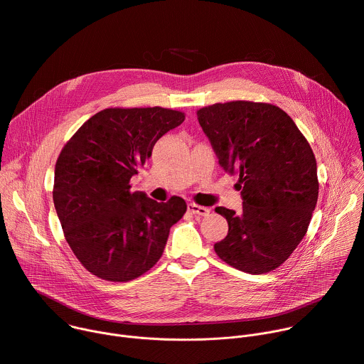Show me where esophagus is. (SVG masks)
I'll return each mask as SVG.
<instances>
[{
    "label": "esophagus",
    "mask_w": 364,
    "mask_h": 364,
    "mask_svg": "<svg viewBox=\"0 0 364 364\" xmlns=\"http://www.w3.org/2000/svg\"><path fill=\"white\" fill-rule=\"evenodd\" d=\"M187 209L191 215H196V216H207L210 213V209L209 207H204V205H198L196 203H188L187 204Z\"/></svg>",
    "instance_id": "1"
}]
</instances>
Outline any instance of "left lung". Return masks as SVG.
<instances>
[{"mask_svg":"<svg viewBox=\"0 0 364 364\" xmlns=\"http://www.w3.org/2000/svg\"><path fill=\"white\" fill-rule=\"evenodd\" d=\"M220 167L237 174L242 212L216 207L228 236L215 243L230 267L261 275L281 267L306 233L318 198L317 161L291 117L271 103L233 100L197 111Z\"/></svg>","mask_w":364,"mask_h":364,"instance_id":"left-lung-1","label":"left lung"}]
</instances>
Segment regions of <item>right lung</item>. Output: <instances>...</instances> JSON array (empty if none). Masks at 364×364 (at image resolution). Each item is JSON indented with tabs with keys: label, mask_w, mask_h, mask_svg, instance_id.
<instances>
[{
	"label": "right lung",
	"mask_w": 364,
	"mask_h": 364,
	"mask_svg": "<svg viewBox=\"0 0 364 364\" xmlns=\"http://www.w3.org/2000/svg\"><path fill=\"white\" fill-rule=\"evenodd\" d=\"M184 114L160 107L108 108L89 118L63 146L55 168L53 201L65 237L93 275L128 282L161 257L170 228L187 204L157 203L131 191V177Z\"/></svg>",
	"instance_id": "add662e5"
}]
</instances>
